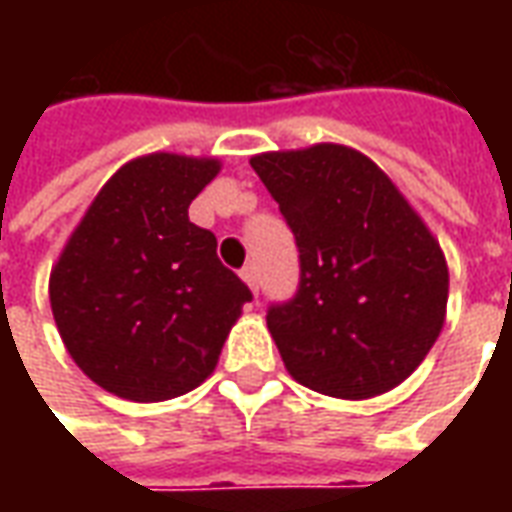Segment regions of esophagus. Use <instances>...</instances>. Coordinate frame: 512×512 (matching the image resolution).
Masks as SVG:
<instances>
[{"label":"esophagus","mask_w":512,"mask_h":512,"mask_svg":"<svg viewBox=\"0 0 512 512\" xmlns=\"http://www.w3.org/2000/svg\"><path fill=\"white\" fill-rule=\"evenodd\" d=\"M241 279H244L246 285H249V290H252V293H257V290H260V274H257L255 263L244 266V271H241Z\"/></svg>","instance_id":"1"}]
</instances>
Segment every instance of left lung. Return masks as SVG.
<instances>
[{
	"mask_svg": "<svg viewBox=\"0 0 512 512\" xmlns=\"http://www.w3.org/2000/svg\"><path fill=\"white\" fill-rule=\"evenodd\" d=\"M249 164L299 246V293L266 315L290 376L340 400L403 384L447 318L450 271L428 224L354 147L271 150Z\"/></svg>",
	"mask_w": 512,
	"mask_h": 512,
	"instance_id": "1",
	"label": "left lung"
}]
</instances>
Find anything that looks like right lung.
I'll use <instances>...</instances> for the list:
<instances>
[{"instance_id":"1","label":"right lung","mask_w":512,"mask_h":512,"mask_svg":"<svg viewBox=\"0 0 512 512\" xmlns=\"http://www.w3.org/2000/svg\"><path fill=\"white\" fill-rule=\"evenodd\" d=\"M219 158L147 153L95 194L49 277L54 323L106 392L158 403L211 376L252 293L216 257L189 205Z\"/></svg>"}]
</instances>
